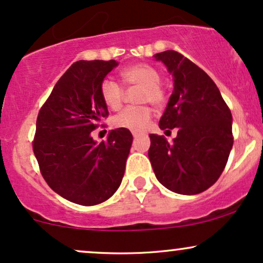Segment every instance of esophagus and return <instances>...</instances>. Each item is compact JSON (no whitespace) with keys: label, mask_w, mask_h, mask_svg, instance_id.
Here are the masks:
<instances>
[{"label":"esophagus","mask_w":263,"mask_h":263,"mask_svg":"<svg viewBox=\"0 0 263 263\" xmlns=\"http://www.w3.org/2000/svg\"><path fill=\"white\" fill-rule=\"evenodd\" d=\"M132 136H134V138H137V137H140L141 134H138V132H134V134H132Z\"/></svg>","instance_id":"esophagus-1"}]
</instances>
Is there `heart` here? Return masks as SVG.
<instances>
[{
  "mask_svg": "<svg viewBox=\"0 0 263 263\" xmlns=\"http://www.w3.org/2000/svg\"><path fill=\"white\" fill-rule=\"evenodd\" d=\"M122 80L127 85L141 87L138 101L141 104H149L159 108L165 101V91L161 86V74L157 69L148 64H135L123 69L120 73ZM101 98L111 110H119L123 101V89L117 81L112 79L102 80L100 85ZM151 108L147 106H132L123 108L114 117L115 127L125 128L129 131H142L151 120Z\"/></svg>",
  "mask_w": 263,
  "mask_h": 263,
  "instance_id": "heart-1",
  "label": "heart"
}]
</instances>
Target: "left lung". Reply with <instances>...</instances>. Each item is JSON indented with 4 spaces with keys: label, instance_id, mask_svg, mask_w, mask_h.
Returning a JSON list of instances; mask_svg holds the SVG:
<instances>
[{
    "label": "left lung",
    "instance_id": "obj_1",
    "mask_svg": "<svg viewBox=\"0 0 263 263\" xmlns=\"http://www.w3.org/2000/svg\"><path fill=\"white\" fill-rule=\"evenodd\" d=\"M155 58L173 75L174 90L159 120L173 142L149 135L148 157L158 182L178 194H199L221 176L234 143L231 111L203 69L176 50Z\"/></svg>",
    "mask_w": 263,
    "mask_h": 263
}]
</instances>
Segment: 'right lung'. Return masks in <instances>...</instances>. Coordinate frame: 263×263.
<instances>
[{
	"instance_id": "obj_1",
	"label": "right lung",
	"mask_w": 263,
	"mask_h": 263,
	"mask_svg": "<svg viewBox=\"0 0 263 263\" xmlns=\"http://www.w3.org/2000/svg\"><path fill=\"white\" fill-rule=\"evenodd\" d=\"M116 60L75 62L39 110L33 152L48 185L71 203L107 200L122 182L131 132L116 128L96 143L91 132L108 116L100 85Z\"/></svg>"
}]
</instances>
